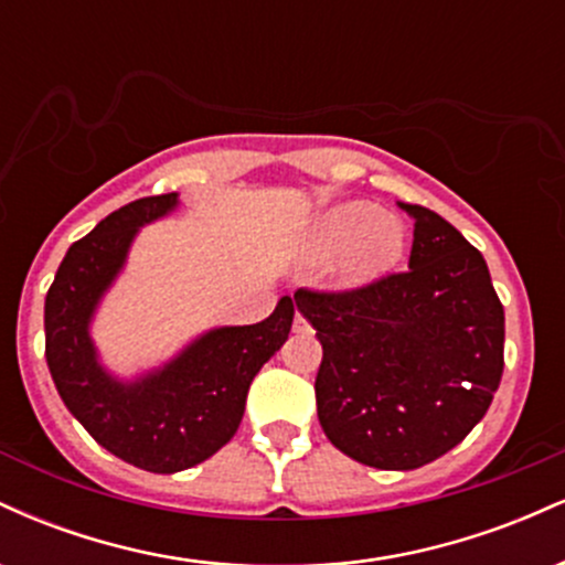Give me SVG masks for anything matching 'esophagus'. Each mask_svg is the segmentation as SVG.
<instances>
[{
  "mask_svg": "<svg viewBox=\"0 0 565 565\" xmlns=\"http://www.w3.org/2000/svg\"><path fill=\"white\" fill-rule=\"evenodd\" d=\"M295 329H297V332H302V329H308V321H305L302 313H295Z\"/></svg>",
  "mask_w": 565,
  "mask_h": 565,
  "instance_id": "34e87169",
  "label": "esophagus"
}]
</instances>
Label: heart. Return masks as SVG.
Returning a JSON list of instances; mask_svg holds the SVG:
<instances>
[{
  "label": "heart",
  "instance_id": "b5f03b06",
  "mask_svg": "<svg viewBox=\"0 0 565 565\" xmlns=\"http://www.w3.org/2000/svg\"><path fill=\"white\" fill-rule=\"evenodd\" d=\"M404 225L398 220L382 217L377 206L353 201V204L337 206L321 220L316 249H319V255L329 257L353 246L348 278L350 281H364V278L393 268L398 257L404 255Z\"/></svg>",
  "mask_w": 565,
  "mask_h": 565
}]
</instances>
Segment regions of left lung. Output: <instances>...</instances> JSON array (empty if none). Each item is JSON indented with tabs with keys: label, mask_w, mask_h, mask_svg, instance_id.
I'll return each instance as SVG.
<instances>
[{
	"label": "left lung",
	"mask_w": 565,
	"mask_h": 565,
	"mask_svg": "<svg viewBox=\"0 0 565 565\" xmlns=\"http://www.w3.org/2000/svg\"><path fill=\"white\" fill-rule=\"evenodd\" d=\"M408 268L350 289L295 291L323 348L316 406L355 462L414 470L483 419L504 369V310L481 252L419 204Z\"/></svg>",
	"instance_id": "left-lung-1"
}]
</instances>
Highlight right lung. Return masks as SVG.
Returning a JSON list of instances; mask_svg holds the SVG:
<instances>
[{
    "instance_id": "1",
    "label": "right lung",
    "mask_w": 565,
    "mask_h": 565,
    "mask_svg": "<svg viewBox=\"0 0 565 565\" xmlns=\"http://www.w3.org/2000/svg\"><path fill=\"white\" fill-rule=\"evenodd\" d=\"M178 193L129 201L71 244L44 300V355L68 412L103 449L148 472H178L204 462L236 436L246 391L260 366L287 342L295 302L252 327L201 337L153 377L121 385L97 366L87 321L121 268L142 223L170 212Z\"/></svg>"
}]
</instances>
